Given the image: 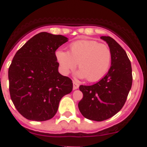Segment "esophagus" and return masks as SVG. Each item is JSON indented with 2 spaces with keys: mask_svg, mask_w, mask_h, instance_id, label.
Listing matches in <instances>:
<instances>
[{
  "mask_svg": "<svg viewBox=\"0 0 147 147\" xmlns=\"http://www.w3.org/2000/svg\"><path fill=\"white\" fill-rule=\"evenodd\" d=\"M80 87V84L76 81H74L73 82V89L74 90H76L79 88Z\"/></svg>",
  "mask_w": 147,
  "mask_h": 147,
  "instance_id": "1",
  "label": "esophagus"
}]
</instances>
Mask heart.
<instances>
[{
	"label": "heart",
	"instance_id": "1",
	"mask_svg": "<svg viewBox=\"0 0 147 147\" xmlns=\"http://www.w3.org/2000/svg\"><path fill=\"white\" fill-rule=\"evenodd\" d=\"M56 58L61 71L67 74L79 66V76L86 77L90 82H96L103 78L109 70L111 51L107 45L96 40H80L70 45L69 52L56 51Z\"/></svg>",
	"mask_w": 147,
	"mask_h": 147
}]
</instances>
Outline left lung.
Here are the masks:
<instances>
[{
    "mask_svg": "<svg viewBox=\"0 0 147 147\" xmlns=\"http://www.w3.org/2000/svg\"><path fill=\"white\" fill-rule=\"evenodd\" d=\"M101 39L110 49L111 66L97 83L80 85L83 98L78 104L84 117L96 121L107 120L121 110L132 83L131 62L125 51L112 37L102 36Z\"/></svg>",
    "mask_w": 147,
    "mask_h": 147,
    "instance_id": "obj_1",
    "label": "left lung"
}]
</instances>
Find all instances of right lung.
I'll list each match as a JSON object with an SVG mask.
<instances>
[{"mask_svg": "<svg viewBox=\"0 0 147 147\" xmlns=\"http://www.w3.org/2000/svg\"><path fill=\"white\" fill-rule=\"evenodd\" d=\"M67 40L62 35L40 32L13 58L8 72L10 96L26 119L37 121L52 119L61 98L72 91V80L59 73L55 54Z\"/></svg>", "mask_w": 147, "mask_h": 147, "instance_id": "right-lung-1", "label": "right lung"}]
</instances>
